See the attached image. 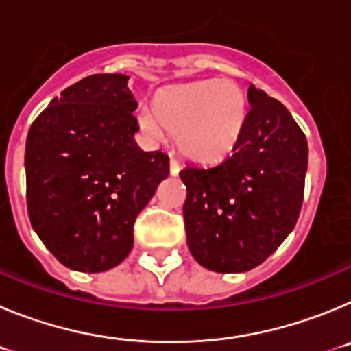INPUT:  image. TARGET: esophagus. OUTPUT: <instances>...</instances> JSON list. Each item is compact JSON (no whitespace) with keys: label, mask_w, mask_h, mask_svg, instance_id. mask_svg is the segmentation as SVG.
Instances as JSON below:
<instances>
[{"label":"esophagus","mask_w":351,"mask_h":351,"mask_svg":"<svg viewBox=\"0 0 351 351\" xmlns=\"http://www.w3.org/2000/svg\"><path fill=\"white\" fill-rule=\"evenodd\" d=\"M179 169H181V167H179L178 161L170 160V176H173V178H176V176L179 173Z\"/></svg>","instance_id":"obj_1"}]
</instances>
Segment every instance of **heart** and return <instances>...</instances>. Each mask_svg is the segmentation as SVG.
Segmentation results:
<instances>
[{
	"label": "heart",
	"mask_w": 351,
	"mask_h": 351,
	"mask_svg": "<svg viewBox=\"0 0 351 351\" xmlns=\"http://www.w3.org/2000/svg\"><path fill=\"white\" fill-rule=\"evenodd\" d=\"M154 117L145 110L137 123L149 138L161 137V125L176 137L179 153L198 163L225 160L243 135L247 98L230 79H207L161 89L151 101Z\"/></svg>",
	"instance_id": "obj_1"
}]
</instances>
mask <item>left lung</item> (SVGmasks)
<instances>
[{
    "instance_id": "1",
    "label": "left lung",
    "mask_w": 351,
    "mask_h": 351,
    "mask_svg": "<svg viewBox=\"0 0 351 351\" xmlns=\"http://www.w3.org/2000/svg\"><path fill=\"white\" fill-rule=\"evenodd\" d=\"M243 135L218 165H188L182 207L193 258L214 272H246L295 226L308 172V141L281 101L253 84Z\"/></svg>"
}]
</instances>
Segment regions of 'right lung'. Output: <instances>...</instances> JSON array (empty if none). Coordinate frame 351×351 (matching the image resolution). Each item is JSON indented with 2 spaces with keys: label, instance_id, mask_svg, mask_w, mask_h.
<instances>
[{
  "label": "right lung",
  "instance_id": "right-lung-1",
  "mask_svg": "<svg viewBox=\"0 0 351 351\" xmlns=\"http://www.w3.org/2000/svg\"><path fill=\"white\" fill-rule=\"evenodd\" d=\"M128 75L79 80L56 96L26 141L27 213L63 265L104 272L133 247V223L169 178V156L135 142Z\"/></svg>",
  "mask_w": 351,
  "mask_h": 351
}]
</instances>
